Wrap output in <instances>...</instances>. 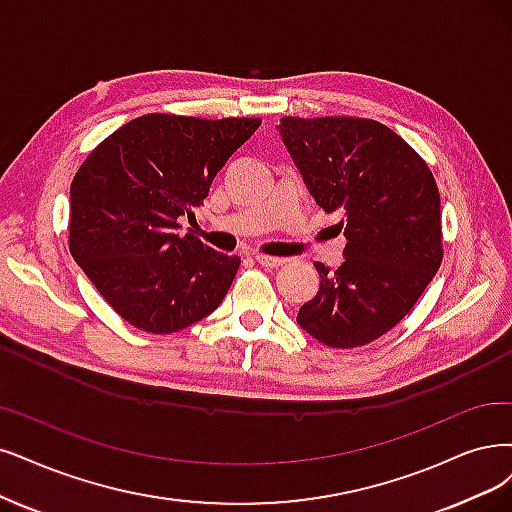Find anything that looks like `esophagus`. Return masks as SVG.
<instances>
[{
    "instance_id": "34e87169",
    "label": "esophagus",
    "mask_w": 512,
    "mask_h": 512,
    "mask_svg": "<svg viewBox=\"0 0 512 512\" xmlns=\"http://www.w3.org/2000/svg\"><path fill=\"white\" fill-rule=\"evenodd\" d=\"M255 261L259 263V266L272 268V270H274V268H280V266H285V263H287L285 257H270V255H257Z\"/></svg>"
}]
</instances>
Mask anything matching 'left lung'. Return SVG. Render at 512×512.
I'll return each mask as SVG.
<instances>
[{
	"instance_id": "1",
	"label": "left lung",
	"mask_w": 512,
	"mask_h": 512,
	"mask_svg": "<svg viewBox=\"0 0 512 512\" xmlns=\"http://www.w3.org/2000/svg\"><path fill=\"white\" fill-rule=\"evenodd\" d=\"M280 137L325 213L342 217L344 263L320 276L297 323L320 344L358 348L409 314L443 261L441 196L428 164L382 122L282 118Z\"/></svg>"
}]
</instances>
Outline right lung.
Returning a JSON list of instances; mask_svg holds the SVG:
<instances>
[{
	"label": "right lung",
	"mask_w": 512,
	"mask_h": 512,
	"mask_svg": "<svg viewBox=\"0 0 512 512\" xmlns=\"http://www.w3.org/2000/svg\"><path fill=\"white\" fill-rule=\"evenodd\" d=\"M259 118L147 113L94 147L71 183L69 251L126 323L175 333L217 310L240 257L213 251L194 217L227 158Z\"/></svg>",
	"instance_id": "1"
}]
</instances>
